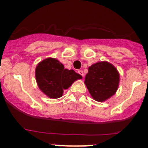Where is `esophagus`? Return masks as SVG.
<instances>
[{
	"label": "esophagus",
	"instance_id": "1",
	"mask_svg": "<svg viewBox=\"0 0 148 148\" xmlns=\"http://www.w3.org/2000/svg\"><path fill=\"white\" fill-rule=\"evenodd\" d=\"M78 73H79V74H80L81 75H82V77H84V73H83V71H82V70H78Z\"/></svg>",
	"mask_w": 148,
	"mask_h": 148
}]
</instances>
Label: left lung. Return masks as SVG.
Here are the masks:
<instances>
[{"label":"left lung","instance_id":"obj_1","mask_svg":"<svg viewBox=\"0 0 148 148\" xmlns=\"http://www.w3.org/2000/svg\"><path fill=\"white\" fill-rule=\"evenodd\" d=\"M119 79V73L112 64L99 61L89 66L84 84L92 99L102 102L116 93Z\"/></svg>","mask_w":148,"mask_h":148}]
</instances>
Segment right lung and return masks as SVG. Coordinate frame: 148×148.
Wrapping results in <instances>:
<instances>
[{
    "label": "right lung",
    "mask_w": 148,
    "mask_h": 148,
    "mask_svg": "<svg viewBox=\"0 0 148 148\" xmlns=\"http://www.w3.org/2000/svg\"><path fill=\"white\" fill-rule=\"evenodd\" d=\"M35 78L39 89L50 99H58L66 90L82 76L64 66L54 58H47L38 64Z\"/></svg>",
    "instance_id": "add662e5"
}]
</instances>
